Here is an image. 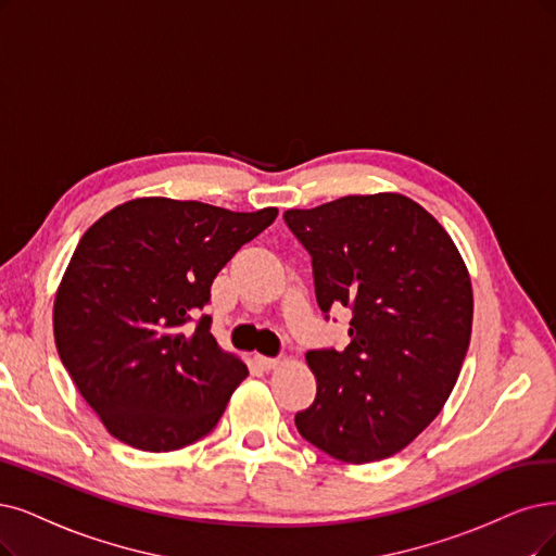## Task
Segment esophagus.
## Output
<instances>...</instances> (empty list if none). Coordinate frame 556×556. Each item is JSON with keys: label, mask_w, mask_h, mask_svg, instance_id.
I'll list each match as a JSON object with an SVG mask.
<instances>
[{"label": "esophagus", "mask_w": 556, "mask_h": 556, "mask_svg": "<svg viewBox=\"0 0 556 556\" xmlns=\"http://www.w3.org/2000/svg\"><path fill=\"white\" fill-rule=\"evenodd\" d=\"M254 359H256V364H258L261 368H265V371H273V368H277V366H279V359H277V357H265V355H256Z\"/></svg>", "instance_id": "34e87169"}]
</instances>
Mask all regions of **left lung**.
<instances>
[{"label": "left lung", "instance_id": "1", "mask_svg": "<svg viewBox=\"0 0 556 556\" xmlns=\"http://www.w3.org/2000/svg\"><path fill=\"white\" fill-rule=\"evenodd\" d=\"M283 219L312 254L320 312L353 309L343 351L306 353L318 392L295 426L341 463L384 460L454 392L475 316L467 265L444 226L399 192L341 197Z\"/></svg>", "mask_w": 556, "mask_h": 556}]
</instances>
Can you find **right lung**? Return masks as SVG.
<instances>
[{
	"label": "right lung",
	"mask_w": 556,
	"mask_h": 556,
	"mask_svg": "<svg viewBox=\"0 0 556 556\" xmlns=\"http://www.w3.org/2000/svg\"><path fill=\"white\" fill-rule=\"evenodd\" d=\"M277 213L139 197L81 236L54 295V343L77 392L118 442L164 454L219 421L250 371L208 332V316L192 334L182 325Z\"/></svg>",
	"instance_id": "right-lung-1"
}]
</instances>
